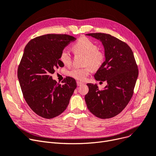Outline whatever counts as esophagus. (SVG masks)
<instances>
[{"instance_id":"esophagus-1","label":"esophagus","mask_w":156,"mask_h":156,"mask_svg":"<svg viewBox=\"0 0 156 156\" xmlns=\"http://www.w3.org/2000/svg\"><path fill=\"white\" fill-rule=\"evenodd\" d=\"M83 83H82V82H77V85L78 86H81V85H82Z\"/></svg>"}]
</instances>
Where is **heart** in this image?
<instances>
[{
  "instance_id": "1",
  "label": "heart",
  "mask_w": 156,
  "mask_h": 156,
  "mask_svg": "<svg viewBox=\"0 0 156 156\" xmlns=\"http://www.w3.org/2000/svg\"><path fill=\"white\" fill-rule=\"evenodd\" d=\"M73 49L76 54L85 55L84 63L88 65L82 68H73L68 71V75L79 81H84L92 69H98L103 64L105 59L104 53L98 50L97 45L87 37H81L73 45ZM60 60L63 65L69 66L71 64V55L64 49L60 55Z\"/></svg>"
}]
</instances>
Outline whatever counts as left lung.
Here are the masks:
<instances>
[{"mask_svg":"<svg viewBox=\"0 0 156 156\" xmlns=\"http://www.w3.org/2000/svg\"><path fill=\"white\" fill-rule=\"evenodd\" d=\"M100 40L105 48V60L94 78L106 81L104 89L87 83L85 100L89 111L101 119L117 116L128 105L134 93L138 69L131 48L127 44L111 34L101 33L87 34Z\"/></svg>","mask_w":156,"mask_h":156,"instance_id":"1","label":"left lung"}]
</instances>
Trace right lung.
<instances>
[{"mask_svg": "<svg viewBox=\"0 0 156 156\" xmlns=\"http://www.w3.org/2000/svg\"><path fill=\"white\" fill-rule=\"evenodd\" d=\"M75 40L66 34H48L31 39L26 45L17 75L26 103L40 117L59 116L76 88L73 78L66 76L61 85L51 76L56 68L64 66L60 60L61 51Z\"/></svg>", "mask_w": 156, "mask_h": 156, "instance_id": "1", "label": "right lung"}]
</instances>
